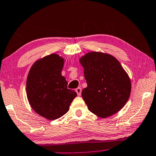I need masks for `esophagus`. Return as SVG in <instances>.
<instances>
[{
    "instance_id": "34e87169",
    "label": "esophagus",
    "mask_w": 156,
    "mask_h": 156,
    "mask_svg": "<svg viewBox=\"0 0 156 156\" xmlns=\"http://www.w3.org/2000/svg\"><path fill=\"white\" fill-rule=\"evenodd\" d=\"M75 91H76V94H77L78 96H81V94H82V89H81L80 87H78V88H76Z\"/></svg>"
}]
</instances>
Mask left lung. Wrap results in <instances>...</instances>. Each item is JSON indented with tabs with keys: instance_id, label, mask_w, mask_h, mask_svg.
Listing matches in <instances>:
<instances>
[{
	"instance_id": "obj_1",
	"label": "left lung",
	"mask_w": 156,
	"mask_h": 156,
	"mask_svg": "<svg viewBox=\"0 0 156 156\" xmlns=\"http://www.w3.org/2000/svg\"><path fill=\"white\" fill-rule=\"evenodd\" d=\"M80 62L87 83L82 96L88 109L103 118L120 110L129 98L132 84L118 60L110 54L90 52Z\"/></svg>"
}]
</instances>
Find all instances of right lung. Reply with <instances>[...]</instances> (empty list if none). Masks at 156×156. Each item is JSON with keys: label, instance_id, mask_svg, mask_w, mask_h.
I'll use <instances>...</instances> for the list:
<instances>
[{"label": "right lung", "instance_id": "right-lung-1", "mask_svg": "<svg viewBox=\"0 0 156 156\" xmlns=\"http://www.w3.org/2000/svg\"><path fill=\"white\" fill-rule=\"evenodd\" d=\"M64 59L51 54L38 60L31 66L27 80V96L34 111L45 118L56 119L67 113L73 99L74 90L67 89L62 75Z\"/></svg>", "mask_w": 156, "mask_h": 156}]
</instances>
